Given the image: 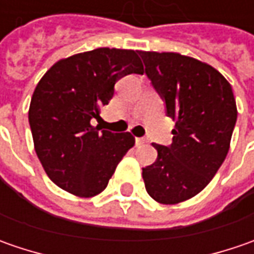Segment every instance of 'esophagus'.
Returning a JSON list of instances; mask_svg holds the SVG:
<instances>
[{"label":"esophagus","mask_w":254,"mask_h":254,"mask_svg":"<svg viewBox=\"0 0 254 254\" xmlns=\"http://www.w3.org/2000/svg\"><path fill=\"white\" fill-rule=\"evenodd\" d=\"M144 142H147L145 138H135V145H141Z\"/></svg>","instance_id":"1"}]
</instances>
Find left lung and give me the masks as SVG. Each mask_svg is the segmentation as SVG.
I'll return each mask as SVG.
<instances>
[{
	"instance_id": "1",
	"label": "left lung",
	"mask_w": 254,
	"mask_h": 254,
	"mask_svg": "<svg viewBox=\"0 0 254 254\" xmlns=\"http://www.w3.org/2000/svg\"><path fill=\"white\" fill-rule=\"evenodd\" d=\"M145 74L175 120L172 144H152L154 164L142 168L152 199L174 205L203 190L225 161L238 119L229 82L210 64L174 52H138Z\"/></svg>"
}]
</instances>
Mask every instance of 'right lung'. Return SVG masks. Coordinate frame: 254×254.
I'll list each match as a JSON object with an SVG mask.
<instances>
[{
	"instance_id": "add662e5",
	"label": "right lung",
	"mask_w": 254,
	"mask_h": 254,
	"mask_svg": "<svg viewBox=\"0 0 254 254\" xmlns=\"http://www.w3.org/2000/svg\"><path fill=\"white\" fill-rule=\"evenodd\" d=\"M137 51L99 48L61 59L36 84L29 126L36 155L59 188L90 198L106 190L122 158L134 145L130 132L92 126L109 104L119 79L144 73Z\"/></svg>"
}]
</instances>
